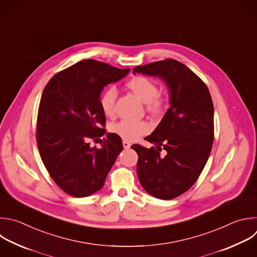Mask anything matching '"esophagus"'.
I'll list each match as a JSON object with an SVG mask.
<instances>
[{
  "label": "esophagus",
  "mask_w": 257,
  "mask_h": 257,
  "mask_svg": "<svg viewBox=\"0 0 257 257\" xmlns=\"http://www.w3.org/2000/svg\"><path fill=\"white\" fill-rule=\"evenodd\" d=\"M130 146H131L130 142H128V141H126V140H124V141H123V147H124V148L128 149V148H130Z\"/></svg>",
  "instance_id": "34e87169"
}]
</instances>
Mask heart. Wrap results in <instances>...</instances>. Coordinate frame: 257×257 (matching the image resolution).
Listing matches in <instances>:
<instances>
[{"instance_id": "1", "label": "heart", "mask_w": 257, "mask_h": 257, "mask_svg": "<svg viewBox=\"0 0 257 257\" xmlns=\"http://www.w3.org/2000/svg\"><path fill=\"white\" fill-rule=\"evenodd\" d=\"M134 95H136L143 103L146 109L152 114H157L162 109V101L159 95L158 85L150 78L142 75L131 78L126 83ZM117 93L115 88L109 87L102 92L99 98V105L102 113L107 117L115 115V102ZM149 131V125L144 121H134L123 119L111 125V132L124 140L133 141Z\"/></svg>"}]
</instances>
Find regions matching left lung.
Here are the masks:
<instances>
[{
  "instance_id": "1",
  "label": "left lung",
  "mask_w": 257,
  "mask_h": 257,
  "mask_svg": "<svg viewBox=\"0 0 257 257\" xmlns=\"http://www.w3.org/2000/svg\"><path fill=\"white\" fill-rule=\"evenodd\" d=\"M133 73L157 76L169 91L170 107L145 139L156 145L135 144L137 176L143 189L160 200L187 192L207 163L214 141V106L205 82L188 66L164 59L133 68Z\"/></svg>"
}]
</instances>
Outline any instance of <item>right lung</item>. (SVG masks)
Wrapping results in <instances>:
<instances>
[{"mask_svg":"<svg viewBox=\"0 0 257 257\" xmlns=\"http://www.w3.org/2000/svg\"><path fill=\"white\" fill-rule=\"evenodd\" d=\"M129 70L87 59L54 74L44 88L36 125L38 150L51 179L72 197L101 190L123 150L114 133L107 134L100 148L91 146V141L106 133V117L99 105L102 90Z\"/></svg>","mask_w":257,"mask_h":257,"instance_id":"obj_1","label":"right lung"}]
</instances>
